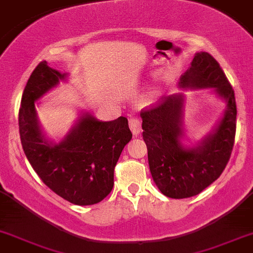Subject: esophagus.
Here are the masks:
<instances>
[{
    "instance_id": "obj_1",
    "label": "esophagus",
    "mask_w": 253,
    "mask_h": 253,
    "mask_svg": "<svg viewBox=\"0 0 253 253\" xmlns=\"http://www.w3.org/2000/svg\"><path fill=\"white\" fill-rule=\"evenodd\" d=\"M128 125H129V128L132 130L133 135H138L141 130V123L139 119L136 118H130L128 120Z\"/></svg>"
}]
</instances>
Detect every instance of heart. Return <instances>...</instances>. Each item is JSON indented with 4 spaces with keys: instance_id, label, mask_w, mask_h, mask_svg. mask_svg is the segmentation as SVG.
I'll use <instances>...</instances> for the list:
<instances>
[{
    "instance_id": "heart-1",
    "label": "heart",
    "mask_w": 253,
    "mask_h": 253,
    "mask_svg": "<svg viewBox=\"0 0 253 253\" xmlns=\"http://www.w3.org/2000/svg\"><path fill=\"white\" fill-rule=\"evenodd\" d=\"M157 97H158V92H157L156 90H150V91L144 96L143 101L145 104H151V103L155 102V101L157 100Z\"/></svg>"
}]
</instances>
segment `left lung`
<instances>
[{
  "label": "left lung",
  "instance_id": "8db88e82",
  "mask_svg": "<svg viewBox=\"0 0 253 253\" xmlns=\"http://www.w3.org/2000/svg\"><path fill=\"white\" fill-rule=\"evenodd\" d=\"M178 86L211 89L226 103L221 119L199 143L188 140L184 129L185 95L165 97L161 104L140 113L151 175L158 189L171 199L195 196L220 177L228 163L236 135L234 91L219 63L207 52H196Z\"/></svg>",
  "mask_w": 253,
  "mask_h": 253
}]
</instances>
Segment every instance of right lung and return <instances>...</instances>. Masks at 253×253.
<instances>
[{
	"mask_svg": "<svg viewBox=\"0 0 253 253\" xmlns=\"http://www.w3.org/2000/svg\"><path fill=\"white\" fill-rule=\"evenodd\" d=\"M66 78L68 74L50 68L45 60L34 69L19 110L20 138L32 168L52 191L74 205H95L112 191L114 168L132 133L125 117L100 121L84 112L62 140L48 138L36 102Z\"/></svg>",
	"mask_w": 253,
	"mask_h": 253,
	"instance_id": "obj_1",
	"label": "right lung"
}]
</instances>
